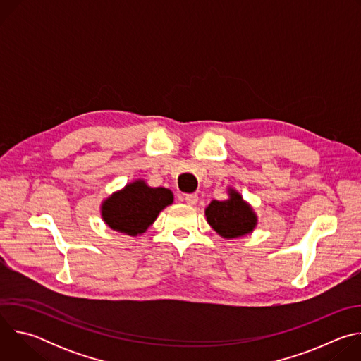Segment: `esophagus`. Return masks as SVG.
<instances>
[{
    "label": "esophagus",
    "instance_id": "esophagus-1",
    "mask_svg": "<svg viewBox=\"0 0 361 361\" xmlns=\"http://www.w3.org/2000/svg\"><path fill=\"white\" fill-rule=\"evenodd\" d=\"M184 201L188 204V205H195L197 201H198V195L195 192L192 194H185L184 195Z\"/></svg>",
    "mask_w": 361,
    "mask_h": 361
}]
</instances>
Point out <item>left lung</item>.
<instances>
[{"label": "left lung", "instance_id": "8db88e82", "mask_svg": "<svg viewBox=\"0 0 361 361\" xmlns=\"http://www.w3.org/2000/svg\"><path fill=\"white\" fill-rule=\"evenodd\" d=\"M227 195L228 198L223 201L213 200L205 207L204 214L207 223L226 240L251 234L259 224V217L251 204L234 187H227Z\"/></svg>", "mask_w": 361, "mask_h": 361}]
</instances>
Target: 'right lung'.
<instances>
[{"instance_id": "obj_1", "label": "right lung", "mask_w": 361, "mask_h": 361, "mask_svg": "<svg viewBox=\"0 0 361 361\" xmlns=\"http://www.w3.org/2000/svg\"><path fill=\"white\" fill-rule=\"evenodd\" d=\"M173 201L171 190L154 188L145 180L137 178L102 200L99 213L102 221L111 230L137 237L145 233Z\"/></svg>"}]
</instances>
